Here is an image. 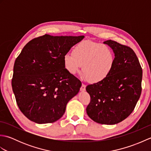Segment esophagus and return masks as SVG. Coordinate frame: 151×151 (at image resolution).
Instances as JSON below:
<instances>
[{
    "label": "esophagus",
    "mask_w": 151,
    "mask_h": 151,
    "mask_svg": "<svg viewBox=\"0 0 151 151\" xmlns=\"http://www.w3.org/2000/svg\"><path fill=\"white\" fill-rule=\"evenodd\" d=\"M81 90L82 91H84L86 90V85H85V84H82V86H81Z\"/></svg>",
    "instance_id": "obj_1"
}]
</instances>
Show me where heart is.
I'll list each match as a JSON object with an SVG mask.
<instances>
[{"label": "heart", "instance_id": "b5f03b06", "mask_svg": "<svg viewBox=\"0 0 151 151\" xmlns=\"http://www.w3.org/2000/svg\"><path fill=\"white\" fill-rule=\"evenodd\" d=\"M65 69L72 75L77 73L82 65V73L88 81L97 83L110 75L115 63V55L110 47L90 40L76 45L73 54L63 57Z\"/></svg>", "mask_w": 151, "mask_h": 151}]
</instances>
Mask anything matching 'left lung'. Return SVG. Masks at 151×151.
<instances>
[{"instance_id":"left-lung-1","label":"left lung","mask_w":151,"mask_h":151,"mask_svg":"<svg viewBox=\"0 0 151 151\" xmlns=\"http://www.w3.org/2000/svg\"><path fill=\"white\" fill-rule=\"evenodd\" d=\"M104 43L113 49L114 66L103 81L87 86L90 102L86 112L96 123L115 124L127 118L135 108L142 93L143 71L130 47L112 40Z\"/></svg>"}]
</instances>
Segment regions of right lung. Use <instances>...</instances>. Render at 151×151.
<instances>
[{
    "instance_id": "1",
    "label": "right lung",
    "mask_w": 151,
    "mask_h": 151,
    "mask_svg": "<svg viewBox=\"0 0 151 151\" xmlns=\"http://www.w3.org/2000/svg\"><path fill=\"white\" fill-rule=\"evenodd\" d=\"M84 36L45 34L30 41L15 61L12 89L19 108L38 124L58 120L82 83L65 68L63 57Z\"/></svg>"
}]
</instances>
